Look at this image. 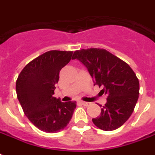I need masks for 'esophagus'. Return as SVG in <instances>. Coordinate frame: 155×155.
<instances>
[{"mask_svg": "<svg viewBox=\"0 0 155 155\" xmlns=\"http://www.w3.org/2000/svg\"><path fill=\"white\" fill-rule=\"evenodd\" d=\"M80 103H81L83 105H84V106H88V105H90V103H87V102H84V101H80Z\"/></svg>", "mask_w": 155, "mask_h": 155, "instance_id": "esophagus-1", "label": "esophagus"}]
</instances>
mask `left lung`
<instances>
[{"mask_svg":"<svg viewBox=\"0 0 155 155\" xmlns=\"http://www.w3.org/2000/svg\"><path fill=\"white\" fill-rule=\"evenodd\" d=\"M86 67L94 85L103 87L107 103L93 123L104 130L120 127L134 111L139 99V82L129 65L105 49L88 48L75 51L71 58Z\"/></svg>","mask_w":155,"mask_h":155,"instance_id":"obj_1","label":"left lung"}]
</instances>
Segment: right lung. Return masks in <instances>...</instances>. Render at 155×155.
<instances>
[{
    "mask_svg": "<svg viewBox=\"0 0 155 155\" xmlns=\"http://www.w3.org/2000/svg\"><path fill=\"white\" fill-rule=\"evenodd\" d=\"M73 51L52 50L29 62L16 83L17 99L25 115L35 127L47 133L60 131L71 120L76 102L63 103L53 97L60 70Z\"/></svg>",
    "mask_w": 155,
    "mask_h": 155,
    "instance_id": "add662e5",
    "label": "right lung"
}]
</instances>
